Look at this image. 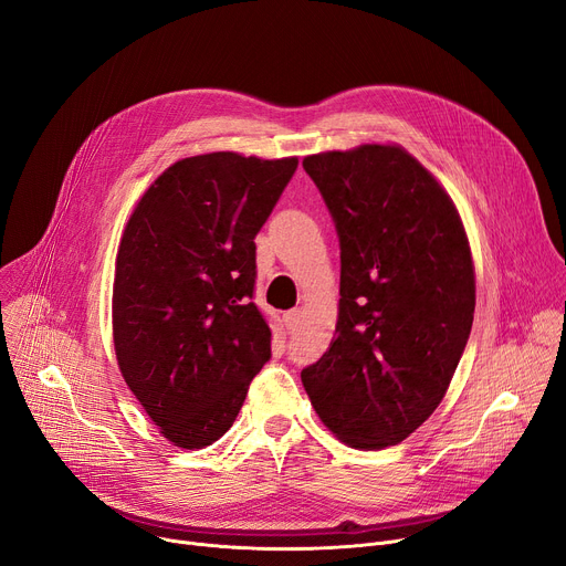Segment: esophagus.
Returning a JSON list of instances; mask_svg holds the SVG:
<instances>
[{"instance_id":"obj_1","label":"esophagus","mask_w":566,"mask_h":566,"mask_svg":"<svg viewBox=\"0 0 566 566\" xmlns=\"http://www.w3.org/2000/svg\"><path fill=\"white\" fill-rule=\"evenodd\" d=\"M298 321H301V310H289L284 314V325H286L289 333L295 331V325H298Z\"/></svg>"}]
</instances>
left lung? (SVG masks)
<instances>
[{
	"label": "left lung",
	"instance_id": "left-lung-1",
	"mask_svg": "<svg viewBox=\"0 0 566 566\" xmlns=\"http://www.w3.org/2000/svg\"><path fill=\"white\" fill-rule=\"evenodd\" d=\"M335 220L339 318L301 378L321 422L382 450L438 408L474 314L468 235L450 195L406 148L363 144L303 160Z\"/></svg>",
	"mask_w": 566,
	"mask_h": 566
}]
</instances>
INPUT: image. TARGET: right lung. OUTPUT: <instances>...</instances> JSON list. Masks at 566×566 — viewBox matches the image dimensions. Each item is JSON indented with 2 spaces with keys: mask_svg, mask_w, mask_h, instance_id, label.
<instances>
[{
  "mask_svg": "<svg viewBox=\"0 0 566 566\" xmlns=\"http://www.w3.org/2000/svg\"><path fill=\"white\" fill-rule=\"evenodd\" d=\"M298 167L218 151L167 167L124 229L112 291L116 363L160 433L184 450L222 438L271 360L252 303L254 238Z\"/></svg>",
  "mask_w": 566,
  "mask_h": 566,
  "instance_id": "right-lung-1",
  "label": "right lung"
}]
</instances>
